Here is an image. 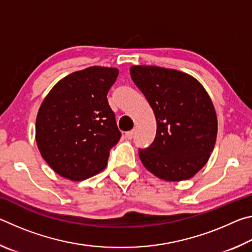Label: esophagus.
<instances>
[{
  "label": "esophagus",
  "mask_w": 252,
  "mask_h": 252,
  "mask_svg": "<svg viewBox=\"0 0 252 252\" xmlns=\"http://www.w3.org/2000/svg\"><path fill=\"white\" fill-rule=\"evenodd\" d=\"M133 135H134V131H133V130L126 132V138L127 140H131L132 138H133Z\"/></svg>",
  "instance_id": "esophagus-1"
}]
</instances>
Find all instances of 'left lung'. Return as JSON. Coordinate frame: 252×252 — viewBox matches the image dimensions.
Wrapping results in <instances>:
<instances>
[{
    "label": "left lung",
    "instance_id": "obj_1",
    "mask_svg": "<svg viewBox=\"0 0 252 252\" xmlns=\"http://www.w3.org/2000/svg\"><path fill=\"white\" fill-rule=\"evenodd\" d=\"M130 74L157 120L156 138L151 146L139 149L140 160L165 181L192 178L207 163L217 139L210 96L194 78L177 70L133 65Z\"/></svg>",
    "mask_w": 252,
    "mask_h": 252
}]
</instances>
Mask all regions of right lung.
Segmentation results:
<instances>
[{"label":"right lung","instance_id":"1","mask_svg":"<svg viewBox=\"0 0 252 252\" xmlns=\"http://www.w3.org/2000/svg\"><path fill=\"white\" fill-rule=\"evenodd\" d=\"M114 67L90 66L65 76L42 102L35 140L55 172L73 181L88 179L108 164L121 138L106 94L116 82Z\"/></svg>","mask_w":252,"mask_h":252}]
</instances>
